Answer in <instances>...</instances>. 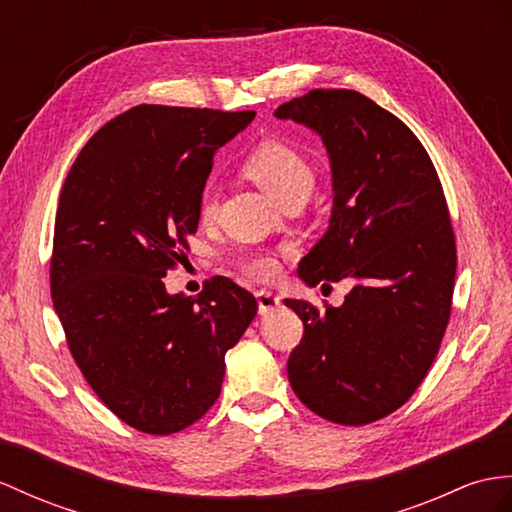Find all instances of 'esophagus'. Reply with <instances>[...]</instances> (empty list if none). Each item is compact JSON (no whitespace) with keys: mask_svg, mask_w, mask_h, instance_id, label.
<instances>
[{"mask_svg":"<svg viewBox=\"0 0 512 512\" xmlns=\"http://www.w3.org/2000/svg\"><path fill=\"white\" fill-rule=\"evenodd\" d=\"M256 299H258L260 315H269V313H273V310H278L282 306V299L273 291H258Z\"/></svg>","mask_w":512,"mask_h":512,"instance_id":"esophagus-1","label":"esophagus"}]
</instances>
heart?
<instances>
[{"label":"heart","mask_w":512,"mask_h":512,"mask_svg":"<svg viewBox=\"0 0 512 512\" xmlns=\"http://www.w3.org/2000/svg\"><path fill=\"white\" fill-rule=\"evenodd\" d=\"M243 169L249 178L282 204L286 197L297 193H310L315 184V171L308 158L299 152L295 145L284 139L260 141L252 152L247 154ZM199 219L204 223L215 221L219 213V195L213 186H206L199 197ZM236 265L243 273L258 280H271L278 276L280 263L271 254H245Z\"/></svg>","instance_id":"b5f03b06"}]
</instances>
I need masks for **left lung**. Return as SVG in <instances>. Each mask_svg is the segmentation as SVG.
I'll list each match as a JSON object with an SVG mask.
<instances>
[{"instance_id":"1","label":"left lung","mask_w":512,"mask_h":512,"mask_svg":"<svg viewBox=\"0 0 512 512\" xmlns=\"http://www.w3.org/2000/svg\"><path fill=\"white\" fill-rule=\"evenodd\" d=\"M276 117L315 130L332 165L330 226L299 278L356 282L339 308L284 299L304 323L286 373L315 415L365 426L404 406L439 354L456 276L450 210L426 147L363 93L315 89Z\"/></svg>"}]
</instances>
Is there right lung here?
<instances>
[{
    "mask_svg": "<svg viewBox=\"0 0 512 512\" xmlns=\"http://www.w3.org/2000/svg\"><path fill=\"white\" fill-rule=\"evenodd\" d=\"M254 110L136 106L99 128L62 184L49 282L69 352L112 413L147 434L202 419L256 297L215 276L197 297L162 278L197 232L213 156Z\"/></svg>",
    "mask_w": 512,
    "mask_h": 512,
    "instance_id": "add662e5",
    "label": "right lung"
}]
</instances>
